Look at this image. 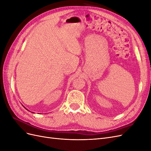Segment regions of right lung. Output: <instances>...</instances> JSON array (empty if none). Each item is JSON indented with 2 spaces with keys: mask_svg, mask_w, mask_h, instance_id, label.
<instances>
[{
  "mask_svg": "<svg viewBox=\"0 0 151 151\" xmlns=\"http://www.w3.org/2000/svg\"><path fill=\"white\" fill-rule=\"evenodd\" d=\"M24 108H25V107H24ZM27 109V110H28V109ZM28 111H29V110H28ZM32 113H33V112H32Z\"/></svg>",
  "mask_w": 151,
  "mask_h": 151,
  "instance_id": "obj_1",
  "label": "right lung"
}]
</instances>
